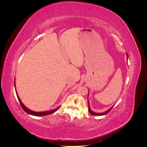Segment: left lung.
Instances as JSON below:
<instances>
[{
    "instance_id": "1",
    "label": "left lung",
    "mask_w": 147,
    "mask_h": 147,
    "mask_svg": "<svg viewBox=\"0 0 147 147\" xmlns=\"http://www.w3.org/2000/svg\"><path fill=\"white\" fill-rule=\"evenodd\" d=\"M88 105H89V108H88V110H89V112H90V113L91 114V115H97V116H100V115H106L107 113H108L112 109V108H113V107H111L109 110H107V112H104V113H94V112H92V111L91 110V109H90V103H89V102H88Z\"/></svg>"
}]
</instances>
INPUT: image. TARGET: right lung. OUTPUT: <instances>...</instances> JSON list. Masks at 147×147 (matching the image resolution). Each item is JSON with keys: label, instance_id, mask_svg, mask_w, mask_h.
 Wrapping results in <instances>:
<instances>
[{"label": "right lung", "instance_id": "right-lung-1", "mask_svg": "<svg viewBox=\"0 0 147 147\" xmlns=\"http://www.w3.org/2000/svg\"><path fill=\"white\" fill-rule=\"evenodd\" d=\"M15 89H16V87H15ZM16 96H17V97L18 99V100L20 102V103L21 104V107L23 108V109L25 111V112L26 113H28V114H30L31 115H34V116H45V115H50L53 112H55V111H56L57 109H59V108H57L56 109H55V110H50V111H47V112H33V111L32 110H30L29 109H28L27 107H26L24 106V105L22 103V102L21 100V99H20L19 96H18V94L16 92Z\"/></svg>", "mask_w": 147, "mask_h": 147}]
</instances>
